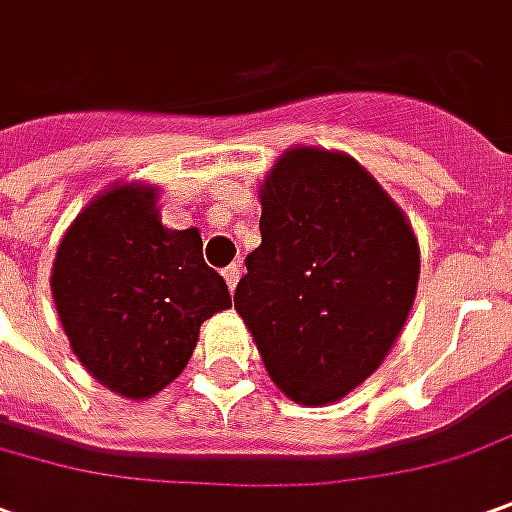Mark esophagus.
Segmentation results:
<instances>
[{
	"label": "esophagus",
	"instance_id": "1",
	"mask_svg": "<svg viewBox=\"0 0 512 512\" xmlns=\"http://www.w3.org/2000/svg\"><path fill=\"white\" fill-rule=\"evenodd\" d=\"M224 280H227L229 291H235V285H238V280H241V263H232V266H227V269H224Z\"/></svg>",
	"mask_w": 512,
	"mask_h": 512
}]
</instances>
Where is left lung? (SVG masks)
<instances>
[{
    "instance_id": "8db88e82",
    "label": "left lung",
    "mask_w": 512,
    "mask_h": 512,
    "mask_svg": "<svg viewBox=\"0 0 512 512\" xmlns=\"http://www.w3.org/2000/svg\"><path fill=\"white\" fill-rule=\"evenodd\" d=\"M260 238L235 308L291 401H339L378 370L415 300L420 252L350 156L294 148L260 187Z\"/></svg>"
}]
</instances>
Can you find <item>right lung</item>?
I'll return each instance as SVG.
<instances>
[{"label":"right lung","instance_id":"add662e5","mask_svg":"<svg viewBox=\"0 0 512 512\" xmlns=\"http://www.w3.org/2000/svg\"><path fill=\"white\" fill-rule=\"evenodd\" d=\"M156 190L114 187L75 218L52 297L81 364L125 398H151L190 361L198 328L232 305L198 229L159 221Z\"/></svg>","mask_w":512,"mask_h":512}]
</instances>
